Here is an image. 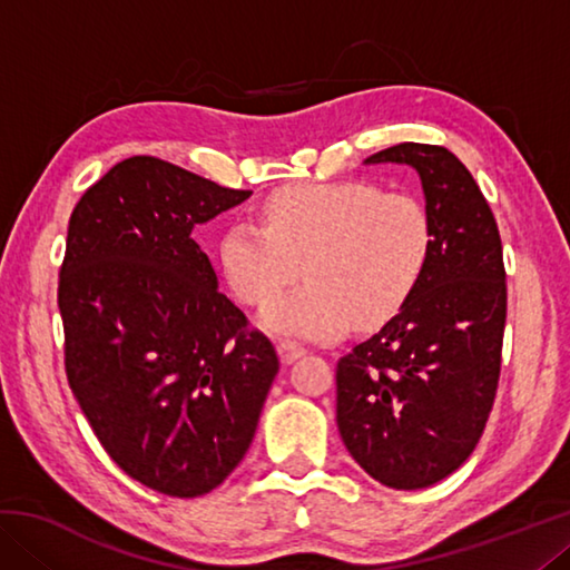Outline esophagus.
<instances>
[{"label": "esophagus", "instance_id": "34e87169", "mask_svg": "<svg viewBox=\"0 0 570 570\" xmlns=\"http://www.w3.org/2000/svg\"><path fill=\"white\" fill-rule=\"evenodd\" d=\"M276 352H278V356H282V362L284 364H292V362H296L298 356H304L306 354V350L302 344H296V342H278L276 344Z\"/></svg>", "mask_w": 570, "mask_h": 570}]
</instances>
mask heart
<instances>
[{
    "label": "heart",
    "mask_w": 570,
    "mask_h": 570,
    "mask_svg": "<svg viewBox=\"0 0 570 570\" xmlns=\"http://www.w3.org/2000/svg\"><path fill=\"white\" fill-rule=\"evenodd\" d=\"M262 224L230 220L218 238L220 274L244 304H262L305 268L307 284L268 302L258 326L326 342L387 322L428 268L435 228L428 206L370 180L292 183L262 206Z\"/></svg>",
    "instance_id": "heart-1"
}]
</instances>
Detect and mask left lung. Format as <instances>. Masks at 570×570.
<instances>
[{"label": "left lung", "mask_w": 570, "mask_h": 570, "mask_svg": "<svg viewBox=\"0 0 570 570\" xmlns=\"http://www.w3.org/2000/svg\"><path fill=\"white\" fill-rule=\"evenodd\" d=\"M417 170L435 240L412 296L336 364V428L360 468L394 490L430 488L475 450L493 407L505 330L498 224L448 148L400 142L364 166Z\"/></svg>", "instance_id": "left-lung-1"}]
</instances>
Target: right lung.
Here are the masks:
<instances>
[{
  "label": "right lung",
  "mask_w": 570,
  "mask_h": 570,
  "mask_svg": "<svg viewBox=\"0 0 570 570\" xmlns=\"http://www.w3.org/2000/svg\"><path fill=\"white\" fill-rule=\"evenodd\" d=\"M248 196L132 156L67 226V382L115 465L163 495H206L236 470L278 374L274 344L246 332L193 238Z\"/></svg>",
  "instance_id": "1"
}]
</instances>
